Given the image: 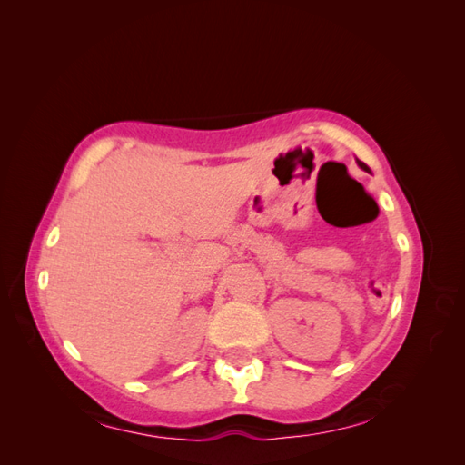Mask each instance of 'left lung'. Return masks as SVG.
Masks as SVG:
<instances>
[{
  "mask_svg": "<svg viewBox=\"0 0 465 465\" xmlns=\"http://www.w3.org/2000/svg\"><path fill=\"white\" fill-rule=\"evenodd\" d=\"M357 164L362 168V171H369V166L367 164H364V163H361V161H357Z\"/></svg>",
  "mask_w": 465,
  "mask_h": 465,
  "instance_id": "obj_1",
  "label": "left lung"
}]
</instances>
